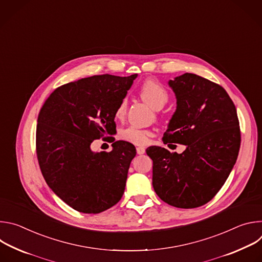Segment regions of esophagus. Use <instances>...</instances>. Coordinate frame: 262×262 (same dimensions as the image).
Returning <instances> with one entry per match:
<instances>
[{
  "instance_id": "34e87169",
  "label": "esophagus",
  "mask_w": 262,
  "mask_h": 262,
  "mask_svg": "<svg viewBox=\"0 0 262 262\" xmlns=\"http://www.w3.org/2000/svg\"><path fill=\"white\" fill-rule=\"evenodd\" d=\"M137 154L138 155H144L145 154V149L143 147H137Z\"/></svg>"
}]
</instances>
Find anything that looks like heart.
I'll return each instance as SVG.
<instances>
[{"label":"heart","mask_w":262,"mask_h":262,"mask_svg":"<svg viewBox=\"0 0 262 262\" xmlns=\"http://www.w3.org/2000/svg\"><path fill=\"white\" fill-rule=\"evenodd\" d=\"M140 95L145 102H147L149 105L156 110L163 107L169 98L168 92L165 89V87L155 80H147L142 84V86L140 87ZM126 100L123 99L119 102L118 106L116 107V119H123L126 113ZM151 137L152 133L150 130L143 129L137 126H128L122 129L120 133V138L122 140L141 146L148 144Z\"/></svg>","instance_id":"heart-1"}]
</instances>
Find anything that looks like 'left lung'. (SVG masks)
Instances as JSON below:
<instances>
[{
  "instance_id": "obj_1",
  "label": "left lung",
  "mask_w": 262,
  "mask_h": 262,
  "mask_svg": "<svg viewBox=\"0 0 262 262\" xmlns=\"http://www.w3.org/2000/svg\"><path fill=\"white\" fill-rule=\"evenodd\" d=\"M168 84L177 106L163 141L186 148L182 154L147 148L154 162L152 185L164 202L195 208L210 201L228 178L241 147L239 122L222 86L189 72Z\"/></svg>"
}]
</instances>
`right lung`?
Instances as JSON below:
<instances>
[{
  "instance_id": "1",
  "label": "right lung",
  "mask_w": 262,
  "mask_h": 262,
  "mask_svg": "<svg viewBox=\"0 0 262 262\" xmlns=\"http://www.w3.org/2000/svg\"><path fill=\"white\" fill-rule=\"evenodd\" d=\"M138 74L93 76L58 87L42 105L36 128V152L52 191L73 209L99 213L121 199L136 148L114 141L110 152L91 143L116 132L115 111Z\"/></svg>"
}]
</instances>
